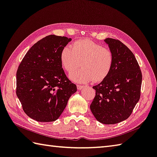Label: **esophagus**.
<instances>
[{"instance_id": "34e87169", "label": "esophagus", "mask_w": 157, "mask_h": 157, "mask_svg": "<svg viewBox=\"0 0 157 157\" xmlns=\"http://www.w3.org/2000/svg\"><path fill=\"white\" fill-rule=\"evenodd\" d=\"M77 88H78V90H82L84 88V86H82V85H77Z\"/></svg>"}]
</instances>
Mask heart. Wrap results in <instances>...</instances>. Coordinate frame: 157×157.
<instances>
[{
  "label": "heart",
  "mask_w": 157,
  "mask_h": 157,
  "mask_svg": "<svg viewBox=\"0 0 157 157\" xmlns=\"http://www.w3.org/2000/svg\"><path fill=\"white\" fill-rule=\"evenodd\" d=\"M59 59L68 73L75 71L81 62L82 69L69 75L71 80L78 83L104 80L110 73L114 62L112 51L88 39L78 40L71 47H63Z\"/></svg>",
  "instance_id": "1"
}]
</instances>
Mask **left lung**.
Here are the masks:
<instances>
[{
	"instance_id": "8db88e82",
	"label": "left lung",
	"mask_w": 157,
	"mask_h": 157,
	"mask_svg": "<svg viewBox=\"0 0 157 157\" xmlns=\"http://www.w3.org/2000/svg\"><path fill=\"white\" fill-rule=\"evenodd\" d=\"M114 62L109 75L93 88L95 97L90 108L94 117L104 124L126 120L132 113L141 95L142 74L135 56L118 40L106 38Z\"/></svg>"
}]
</instances>
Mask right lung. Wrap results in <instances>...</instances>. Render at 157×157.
I'll return each mask as SVG.
<instances>
[{
  "mask_svg": "<svg viewBox=\"0 0 157 157\" xmlns=\"http://www.w3.org/2000/svg\"><path fill=\"white\" fill-rule=\"evenodd\" d=\"M71 41L49 35L27 51L16 73V95L30 118L50 122L59 118L77 86L67 78L59 55Z\"/></svg>",
  "mask_w": 157,
  "mask_h": 157,
  "instance_id": "obj_1",
  "label": "right lung"
}]
</instances>
